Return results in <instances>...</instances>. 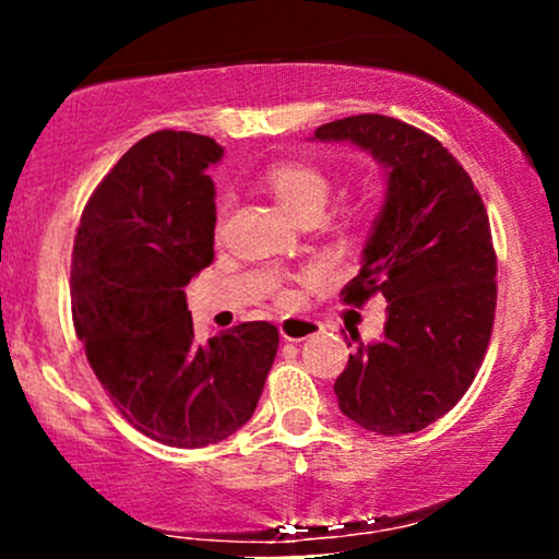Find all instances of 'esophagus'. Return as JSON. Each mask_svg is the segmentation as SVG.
I'll return each instance as SVG.
<instances>
[{"mask_svg": "<svg viewBox=\"0 0 559 559\" xmlns=\"http://www.w3.org/2000/svg\"><path fill=\"white\" fill-rule=\"evenodd\" d=\"M278 331L284 342H305V338L318 336V333L323 331V325L310 318H281Z\"/></svg>", "mask_w": 559, "mask_h": 559, "instance_id": "34e87169", "label": "esophagus"}]
</instances>
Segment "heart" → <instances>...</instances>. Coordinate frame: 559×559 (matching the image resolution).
I'll use <instances>...</instances> for the list:
<instances>
[{"label":"heart","mask_w":559,"mask_h":559,"mask_svg":"<svg viewBox=\"0 0 559 559\" xmlns=\"http://www.w3.org/2000/svg\"><path fill=\"white\" fill-rule=\"evenodd\" d=\"M329 178L310 165L281 163L267 173V191L294 221L307 210H323L329 202Z\"/></svg>","instance_id":"obj_1"}]
</instances>
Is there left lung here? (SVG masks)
<instances>
[{"label":"left lung","instance_id":"obj_1","mask_svg":"<svg viewBox=\"0 0 559 559\" xmlns=\"http://www.w3.org/2000/svg\"><path fill=\"white\" fill-rule=\"evenodd\" d=\"M318 141L360 146L383 168L386 197L342 288L360 307L381 294L383 336L357 342L336 378L338 409L383 436L415 433L454 407L476 378L491 338L497 258L476 186L420 128L386 115H352L316 131Z\"/></svg>","mask_w":559,"mask_h":559}]
</instances>
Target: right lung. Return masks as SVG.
Segmentation results:
<instances>
[{
  "mask_svg": "<svg viewBox=\"0 0 559 559\" xmlns=\"http://www.w3.org/2000/svg\"><path fill=\"white\" fill-rule=\"evenodd\" d=\"M215 139L144 136L83 207L70 265L75 333L120 415L168 447L228 439L252 418L278 329L241 323L199 344L186 292L215 258Z\"/></svg>",
  "mask_w": 559,
  "mask_h": 559,
  "instance_id": "obj_1",
  "label": "right lung"
}]
</instances>
